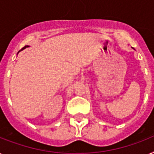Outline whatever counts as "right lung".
Listing matches in <instances>:
<instances>
[{
  "label": "right lung",
  "instance_id": "add662e5",
  "mask_svg": "<svg viewBox=\"0 0 154 154\" xmlns=\"http://www.w3.org/2000/svg\"><path fill=\"white\" fill-rule=\"evenodd\" d=\"M26 47H27V46H25L24 47H23V48H22V50H23V49H24V48H26Z\"/></svg>",
  "mask_w": 154,
  "mask_h": 154
}]
</instances>
